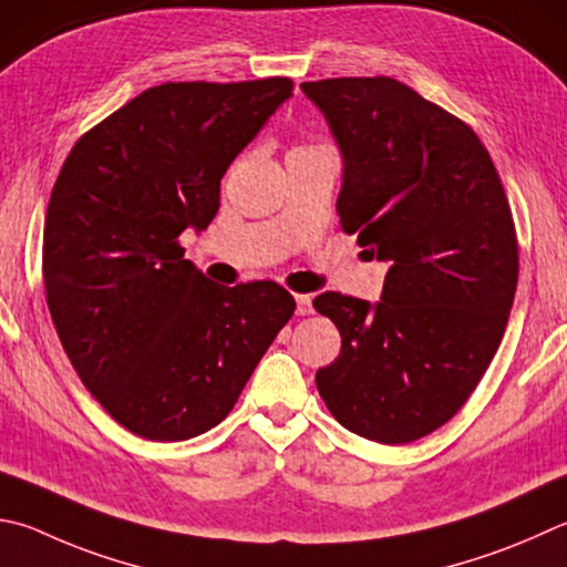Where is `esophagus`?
<instances>
[{"instance_id":"34e87169","label":"esophagus","mask_w":567,"mask_h":567,"mask_svg":"<svg viewBox=\"0 0 567 567\" xmlns=\"http://www.w3.org/2000/svg\"><path fill=\"white\" fill-rule=\"evenodd\" d=\"M295 302H297V315H312L315 307H312V295H295Z\"/></svg>"}]
</instances>
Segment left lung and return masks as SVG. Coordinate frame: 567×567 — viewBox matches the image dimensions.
Here are the masks:
<instances>
[{"mask_svg": "<svg viewBox=\"0 0 567 567\" xmlns=\"http://www.w3.org/2000/svg\"><path fill=\"white\" fill-rule=\"evenodd\" d=\"M302 91L342 151V230L389 262L382 302L315 297L342 337L315 382L344 429L409 444L466 404L506 332L518 285L511 205L473 128L401 81L344 76Z\"/></svg>", "mask_w": 567, "mask_h": 567, "instance_id": "8db88e82", "label": "left lung"}]
</instances>
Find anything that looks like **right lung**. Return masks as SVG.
<instances>
[{
  "mask_svg": "<svg viewBox=\"0 0 567 567\" xmlns=\"http://www.w3.org/2000/svg\"><path fill=\"white\" fill-rule=\"evenodd\" d=\"M292 79L146 89L81 136L44 223L47 305L81 382L131 434L185 441L230 414L295 312L277 282L225 287L183 260L220 178Z\"/></svg>",
  "mask_w": 567,
  "mask_h": 567,
  "instance_id": "obj_1",
  "label": "right lung"
}]
</instances>
